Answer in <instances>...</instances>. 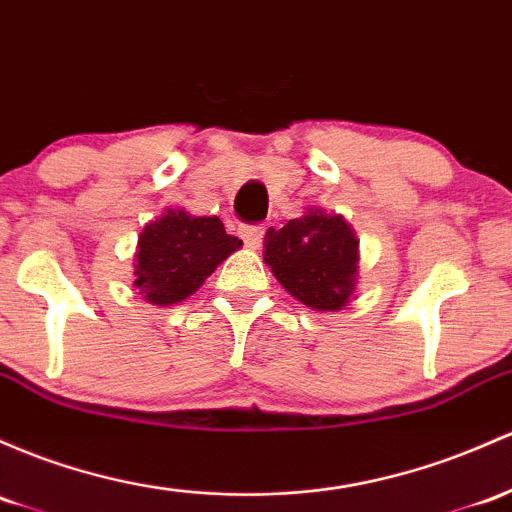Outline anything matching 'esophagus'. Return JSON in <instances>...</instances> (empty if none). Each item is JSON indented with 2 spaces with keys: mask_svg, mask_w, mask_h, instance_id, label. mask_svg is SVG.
Segmentation results:
<instances>
[{
  "mask_svg": "<svg viewBox=\"0 0 512 512\" xmlns=\"http://www.w3.org/2000/svg\"><path fill=\"white\" fill-rule=\"evenodd\" d=\"M240 238H243V243L247 247L257 250V247L262 245V238H265V228H262V226H243V228H240Z\"/></svg>",
  "mask_w": 512,
  "mask_h": 512,
  "instance_id": "esophagus-1",
  "label": "esophagus"
}]
</instances>
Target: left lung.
Returning <instances> with one entry per match:
<instances>
[{
	"instance_id": "obj_1",
	"label": "left lung",
	"mask_w": 512,
	"mask_h": 512,
	"mask_svg": "<svg viewBox=\"0 0 512 512\" xmlns=\"http://www.w3.org/2000/svg\"><path fill=\"white\" fill-rule=\"evenodd\" d=\"M265 262L294 299L313 311H340L357 286L359 240L338 213L308 209L267 230Z\"/></svg>"
}]
</instances>
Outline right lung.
Masks as SVG:
<instances>
[{
	"instance_id": "right-lung-1",
	"label": "right lung",
	"mask_w": 512,
	"mask_h": 512,
	"mask_svg": "<svg viewBox=\"0 0 512 512\" xmlns=\"http://www.w3.org/2000/svg\"><path fill=\"white\" fill-rule=\"evenodd\" d=\"M243 247L218 216L167 209L143 228L136 252V284L145 301L172 306L192 296L216 267Z\"/></svg>"
}]
</instances>
